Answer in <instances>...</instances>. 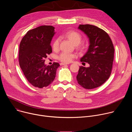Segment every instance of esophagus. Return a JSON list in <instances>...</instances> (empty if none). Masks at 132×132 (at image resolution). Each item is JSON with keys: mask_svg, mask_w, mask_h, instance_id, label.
<instances>
[{"mask_svg": "<svg viewBox=\"0 0 132 132\" xmlns=\"http://www.w3.org/2000/svg\"><path fill=\"white\" fill-rule=\"evenodd\" d=\"M69 64V63H60V65H68Z\"/></svg>", "mask_w": 132, "mask_h": 132, "instance_id": "obj_1", "label": "esophagus"}]
</instances>
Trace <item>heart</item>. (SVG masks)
Masks as SVG:
<instances>
[{
  "instance_id": "b5f03b06",
  "label": "heart",
  "mask_w": 132,
  "mask_h": 132,
  "mask_svg": "<svg viewBox=\"0 0 132 132\" xmlns=\"http://www.w3.org/2000/svg\"><path fill=\"white\" fill-rule=\"evenodd\" d=\"M64 37L71 42L74 45H78V47L80 50H83L84 46L82 45H79L82 40L81 34L76 31L69 30L66 32ZM60 40L59 38H57L54 40L52 44V48L54 51H57L60 48ZM75 57H76V55L74 54L69 53L67 52H62L59 56L58 59L63 63H68L70 62Z\"/></svg>"
}]
</instances>
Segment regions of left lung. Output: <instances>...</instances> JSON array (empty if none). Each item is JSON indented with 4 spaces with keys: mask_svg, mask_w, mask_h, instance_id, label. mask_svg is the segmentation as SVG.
<instances>
[{
    "mask_svg": "<svg viewBox=\"0 0 132 132\" xmlns=\"http://www.w3.org/2000/svg\"><path fill=\"white\" fill-rule=\"evenodd\" d=\"M78 29L89 39L88 50L80 61L88 63L90 66H80L77 81L83 88L91 89L101 86L110 77L114 48L110 37L103 30L90 24H80Z\"/></svg>",
    "mask_w": 132,
    "mask_h": 132,
    "instance_id": "obj_1",
    "label": "left lung"
}]
</instances>
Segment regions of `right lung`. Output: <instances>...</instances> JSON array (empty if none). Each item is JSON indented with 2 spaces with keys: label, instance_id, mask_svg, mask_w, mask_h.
I'll use <instances>...</instances> for the list:
<instances>
[{
  "label": "right lung",
  "instance_id": "1",
  "mask_svg": "<svg viewBox=\"0 0 132 132\" xmlns=\"http://www.w3.org/2000/svg\"><path fill=\"white\" fill-rule=\"evenodd\" d=\"M55 28L42 26L27 32L20 43L19 62L25 77L34 87H46L54 81L58 63L44 65L45 59L52 52L50 44Z\"/></svg>",
  "mask_w": 132,
  "mask_h": 132
}]
</instances>
